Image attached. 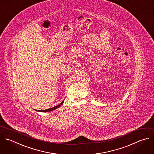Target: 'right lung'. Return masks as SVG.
Instances as JSON below:
<instances>
[{"label": "right lung", "instance_id": "1", "mask_svg": "<svg viewBox=\"0 0 154 154\" xmlns=\"http://www.w3.org/2000/svg\"><path fill=\"white\" fill-rule=\"evenodd\" d=\"M63 102H64V100L62 102V103H60L59 105H57V106H54V107H53V108H49V109H46V110H41V111H40V110H38V111H37V110H35V111H39V112H50V111H53V110H54V109H56L57 108H59V107H60V106L63 103Z\"/></svg>", "mask_w": 154, "mask_h": 154}]
</instances>
